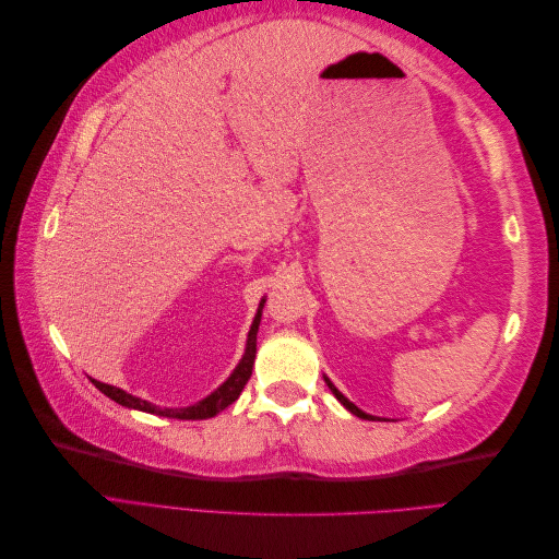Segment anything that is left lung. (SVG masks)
<instances>
[{
	"label": "left lung",
	"instance_id": "obj_1",
	"mask_svg": "<svg viewBox=\"0 0 559 559\" xmlns=\"http://www.w3.org/2000/svg\"><path fill=\"white\" fill-rule=\"evenodd\" d=\"M324 380H326V384H329V389H331V392H333V396L337 399V401H341L343 405H345V408L352 413V415H357V417H361V419H373V415H368V413H364V411H359L357 408V405H354L349 399H345L341 392H337V389H335V384L324 376Z\"/></svg>",
	"mask_w": 559,
	"mask_h": 559
}]
</instances>
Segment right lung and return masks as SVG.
I'll return each instance as SVG.
<instances>
[{
    "mask_svg": "<svg viewBox=\"0 0 559 559\" xmlns=\"http://www.w3.org/2000/svg\"><path fill=\"white\" fill-rule=\"evenodd\" d=\"M263 302L265 298L261 300V306L257 310V317H253V324L249 329V335H247V349H245V357L240 359L238 368L233 370L230 378L214 389V392L202 399L193 405H189V408H160V405H154L148 401H142L138 396H132L128 392H123V389L118 386H111V384H105V382H97L91 378V382L103 392L105 396H109L111 401L126 405V408H134V411H142V413H151V415H160V417H175V419H207V417H214L222 411H226L228 405L233 401H238V396L242 394V389L247 384V380L251 378V368H253V359H257V333H259V324H261V312H263Z\"/></svg>",
    "mask_w": 559,
    "mask_h": 559,
    "instance_id": "1",
    "label": "right lung"
}]
</instances>
